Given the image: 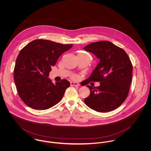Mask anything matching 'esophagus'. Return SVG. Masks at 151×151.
<instances>
[{
  "instance_id": "1",
  "label": "esophagus",
  "mask_w": 151,
  "mask_h": 151,
  "mask_svg": "<svg viewBox=\"0 0 151 151\" xmlns=\"http://www.w3.org/2000/svg\"><path fill=\"white\" fill-rule=\"evenodd\" d=\"M70 84H71V86H80V84H78V83H74V82H71V83H70Z\"/></svg>"
}]
</instances>
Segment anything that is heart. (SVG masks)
<instances>
[{
    "mask_svg": "<svg viewBox=\"0 0 151 151\" xmlns=\"http://www.w3.org/2000/svg\"><path fill=\"white\" fill-rule=\"evenodd\" d=\"M72 78H73V79H76V78H77V76H75V75H74V76H72Z\"/></svg>",
    "mask_w": 151,
    "mask_h": 151,
    "instance_id": "heart-1",
    "label": "heart"
}]
</instances>
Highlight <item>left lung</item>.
I'll return each instance as SVG.
<instances>
[{"mask_svg":"<svg viewBox=\"0 0 151 151\" xmlns=\"http://www.w3.org/2000/svg\"><path fill=\"white\" fill-rule=\"evenodd\" d=\"M84 49L100 59L87 78L99 82V86H87L90 95L84 99L86 106L96 111L108 112L119 108L126 99L132 80V65L128 55L121 47L109 41L90 43Z\"/></svg>","mask_w":151,"mask_h":151,"instance_id":"8db88e82","label":"left lung"}]
</instances>
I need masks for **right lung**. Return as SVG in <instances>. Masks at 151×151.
Instances as JSON below:
<instances>
[{
    "label": "right lung",
    "mask_w": 151,
    "mask_h": 151,
    "mask_svg": "<svg viewBox=\"0 0 151 151\" xmlns=\"http://www.w3.org/2000/svg\"><path fill=\"white\" fill-rule=\"evenodd\" d=\"M73 45L35 40L20 50L14 69V81L20 98L28 106L46 110L62 99L70 86L66 80L53 84L48 78L51 66Z\"/></svg>",
    "instance_id": "1"
}]
</instances>
